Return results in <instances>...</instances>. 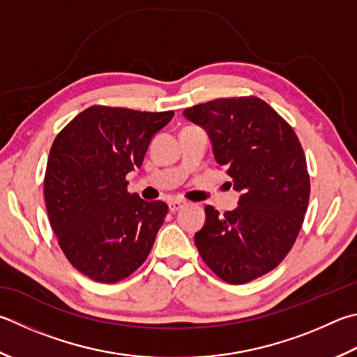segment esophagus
Listing matches in <instances>:
<instances>
[{"instance_id": "1", "label": "esophagus", "mask_w": 357, "mask_h": 357, "mask_svg": "<svg viewBox=\"0 0 357 357\" xmlns=\"http://www.w3.org/2000/svg\"><path fill=\"white\" fill-rule=\"evenodd\" d=\"M187 206V201L184 199H172L170 203H168V209H170L172 212H176L179 209H183V207Z\"/></svg>"}]
</instances>
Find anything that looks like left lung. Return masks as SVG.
Here are the masks:
<instances>
[{"label": "left lung", "mask_w": 357, "mask_h": 357, "mask_svg": "<svg viewBox=\"0 0 357 357\" xmlns=\"http://www.w3.org/2000/svg\"><path fill=\"white\" fill-rule=\"evenodd\" d=\"M184 116L206 129L213 156L242 193L225 215L204 207L195 245L220 280L250 282L284 261L301 229L310 195L303 146L294 128L257 96L212 100L187 107Z\"/></svg>", "instance_id": "left-lung-1"}]
</instances>
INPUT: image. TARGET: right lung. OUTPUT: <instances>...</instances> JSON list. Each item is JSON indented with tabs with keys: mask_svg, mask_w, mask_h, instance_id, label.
<instances>
[{
	"mask_svg": "<svg viewBox=\"0 0 357 357\" xmlns=\"http://www.w3.org/2000/svg\"><path fill=\"white\" fill-rule=\"evenodd\" d=\"M174 115L92 106L56 135L45 172V203L61 250L90 280L114 284L150 255L168 206L128 192L126 174Z\"/></svg>",
	"mask_w": 357,
	"mask_h": 357,
	"instance_id": "right-lung-1",
	"label": "right lung"
}]
</instances>
